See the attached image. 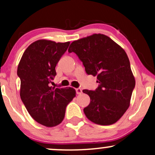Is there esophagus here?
I'll return each mask as SVG.
<instances>
[{"label":"esophagus","instance_id":"34e87169","mask_svg":"<svg viewBox=\"0 0 155 155\" xmlns=\"http://www.w3.org/2000/svg\"><path fill=\"white\" fill-rule=\"evenodd\" d=\"M76 94H81L82 93V89L78 87V88H76Z\"/></svg>","mask_w":155,"mask_h":155}]
</instances>
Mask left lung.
I'll return each instance as SVG.
<instances>
[{
  "mask_svg": "<svg viewBox=\"0 0 155 155\" xmlns=\"http://www.w3.org/2000/svg\"><path fill=\"white\" fill-rule=\"evenodd\" d=\"M68 52L76 53L87 74L97 76L99 83L96 90H83L91 98L85 116L96 124L115 123L129 107L135 87L125 50L107 35L94 34L73 41Z\"/></svg>",
  "mask_w": 155,
  "mask_h": 155,
  "instance_id": "8db88e82",
  "label": "left lung"
}]
</instances>
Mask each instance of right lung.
I'll return each instance as SVG.
<instances>
[{"instance_id": "add662e5", "label": "right lung", "mask_w": 155, "mask_h": 155, "mask_svg": "<svg viewBox=\"0 0 155 155\" xmlns=\"http://www.w3.org/2000/svg\"><path fill=\"white\" fill-rule=\"evenodd\" d=\"M69 45L70 42L36 41L24 51L18 67L21 99L30 116L45 126L61 123L67 105L76 96L73 87L49 85L56 75L55 68Z\"/></svg>"}]
</instances>
